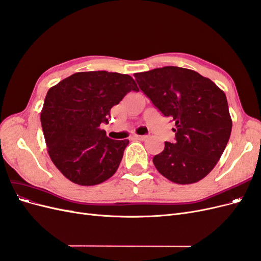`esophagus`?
<instances>
[{
  "instance_id": "34e87169",
  "label": "esophagus",
  "mask_w": 261,
  "mask_h": 261,
  "mask_svg": "<svg viewBox=\"0 0 261 261\" xmlns=\"http://www.w3.org/2000/svg\"><path fill=\"white\" fill-rule=\"evenodd\" d=\"M148 136L146 135H134V138L137 139V140H145Z\"/></svg>"
}]
</instances>
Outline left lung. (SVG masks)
<instances>
[{
  "mask_svg": "<svg viewBox=\"0 0 261 261\" xmlns=\"http://www.w3.org/2000/svg\"><path fill=\"white\" fill-rule=\"evenodd\" d=\"M139 88L175 123L176 140L153 156L159 173L186 185L206 177L230 139L232 118L222 89L195 70L165 66L136 73Z\"/></svg>",
  "mask_w": 261,
  "mask_h": 261,
  "instance_id": "1",
  "label": "left lung"
}]
</instances>
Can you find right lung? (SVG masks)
Wrapping results in <instances>:
<instances>
[{
    "instance_id": "add662e5",
    "label": "right lung",
    "mask_w": 261,
    "mask_h": 261,
    "mask_svg": "<svg viewBox=\"0 0 261 261\" xmlns=\"http://www.w3.org/2000/svg\"><path fill=\"white\" fill-rule=\"evenodd\" d=\"M132 90L139 89L129 75L106 70L75 73L49 89L40 115L46 150L70 181L93 186L116 172L129 141L107 137L100 125Z\"/></svg>"
}]
</instances>
